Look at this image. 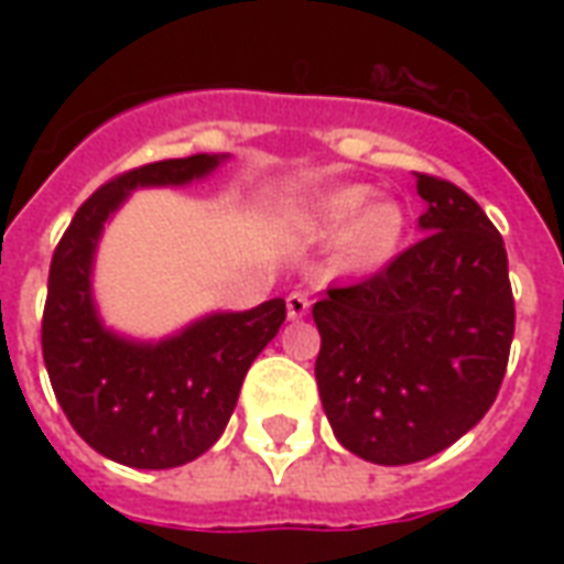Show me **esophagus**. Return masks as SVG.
I'll return each instance as SVG.
<instances>
[{
    "label": "esophagus",
    "mask_w": 564,
    "mask_h": 564,
    "mask_svg": "<svg viewBox=\"0 0 564 564\" xmlns=\"http://www.w3.org/2000/svg\"><path fill=\"white\" fill-rule=\"evenodd\" d=\"M307 311H311V302H307V295L305 293H290L286 295V317L290 319H302L307 317Z\"/></svg>",
    "instance_id": "1"
}]
</instances>
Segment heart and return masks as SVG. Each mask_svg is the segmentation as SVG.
<instances>
[{"mask_svg":"<svg viewBox=\"0 0 564 564\" xmlns=\"http://www.w3.org/2000/svg\"><path fill=\"white\" fill-rule=\"evenodd\" d=\"M302 232L335 241V259L350 274H371L390 265L408 235V210L399 198H375L362 184L319 193L302 210Z\"/></svg>","mask_w":564,"mask_h":564,"instance_id":"heart-1","label":"heart"}]
</instances>
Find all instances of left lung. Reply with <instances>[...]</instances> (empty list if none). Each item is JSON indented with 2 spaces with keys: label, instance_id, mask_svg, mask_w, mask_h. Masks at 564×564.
<instances>
[{
  "label": "left lung",
  "instance_id": "left-lung-1",
  "mask_svg": "<svg viewBox=\"0 0 564 564\" xmlns=\"http://www.w3.org/2000/svg\"><path fill=\"white\" fill-rule=\"evenodd\" d=\"M423 241L314 305L319 402L344 449L375 465L429 459L484 420L513 341L508 253L459 186L416 174Z\"/></svg>",
  "mask_w": 564,
  "mask_h": 564
}]
</instances>
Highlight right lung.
Returning a JSON list of instances; mask_svg holds the SVG:
<instances>
[{
	"label": "right lung",
	"instance_id": "obj_1",
	"mask_svg": "<svg viewBox=\"0 0 564 564\" xmlns=\"http://www.w3.org/2000/svg\"><path fill=\"white\" fill-rule=\"evenodd\" d=\"M229 162L196 153L120 174L75 214L51 262L42 354L68 423L105 459L129 468H177L217 444L250 362L286 319L283 299L250 311H208L162 338L108 326L93 274L105 226L135 189L189 186Z\"/></svg>",
	"mask_w": 564,
	"mask_h": 564
}]
</instances>
